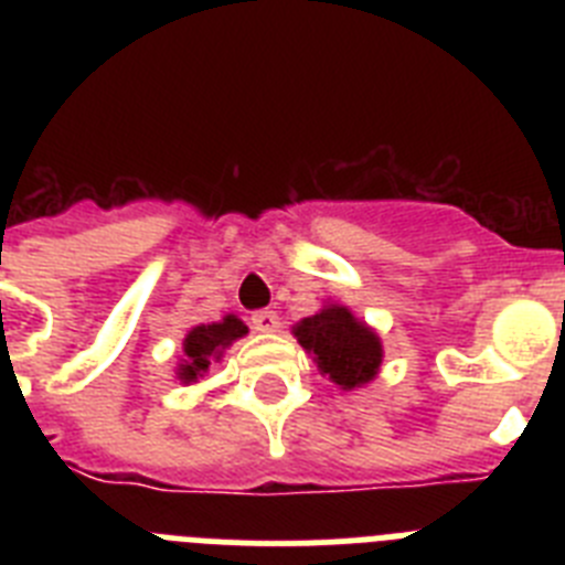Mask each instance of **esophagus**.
<instances>
[{
    "instance_id": "obj_1",
    "label": "esophagus",
    "mask_w": 565,
    "mask_h": 565,
    "mask_svg": "<svg viewBox=\"0 0 565 565\" xmlns=\"http://www.w3.org/2000/svg\"><path fill=\"white\" fill-rule=\"evenodd\" d=\"M252 326L257 333H277L279 331V317L274 311H257L252 317Z\"/></svg>"
}]
</instances>
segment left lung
I'll list each match as a JSON object with an SVG mask.
<instances>
[{
    "mask_svg": "<svg viewBox=\"0 0 565 565\" xmlns=\"http://www.w3.org/2000/svg\"><path fill=\"white\" fill-rule=\"evenodd\" d=\"M302 351L317 362V371L339 391H356L382 371V339L376 328L359 319L342 302H326L313 317L291 328Z\"/></svg>",
    "mask_w": 565,
    "mask_h": 565,
    "instance_id": "8db88e82",
    "label": "left lung"
}]
</instances>
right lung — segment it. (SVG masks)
<instances>
[{"instance_id": "right-lung-1", "label": "right lung", "mask_w": 565, "mask_h": 565, "mask_svg": "<svg viewBox=\"0 0 565 565\" xmlns=\"http://www.w3.org/2000/svg\"><path fill=\"white\" fill-rule=\"evenodd\" d=\"M248 333L246 322L234 313H226L221 322H209V326H194L189 328L183 337V351L174 367V379L181 384H194L209 373L214 362H221L223 353L232 348L237 339Z\"/></svg>"}]
</instances>
